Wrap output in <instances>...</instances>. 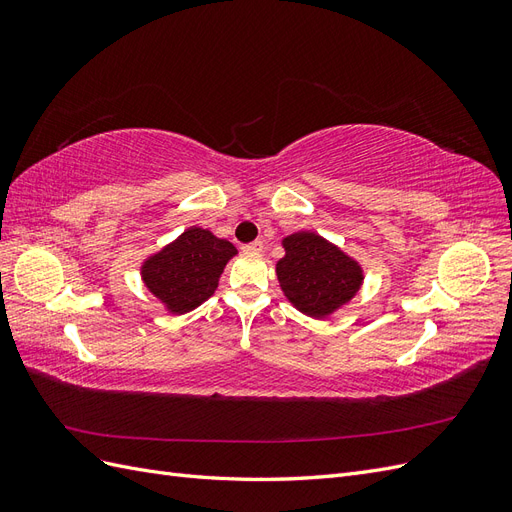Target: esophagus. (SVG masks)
<instances>
[{
  "label": "esophagus",
  "instance_id": "esophagus-1",
  "mask_svg": "<svg viewBox=\"0 0 512 512\" xmlns=\"http://www.w3.org/2000/svg\"><path fill=\"white\" fill-rule=\"evenodd\" d=\"M243 252H247V254H260L262 252V241H252V243L243 245Z\"/></svg>",
  "mask_w": 512,
  "mask_h": 512
}]
</instances>
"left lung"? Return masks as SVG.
<instances>
[{"label":"left lung","mask_w":512,"mask_h":512,"mask_svg":"<svg viewBox=\"0 0 512 512\" xmlns=\"http://www.w3.org/2000/svg\"><path fill=\"white\" fill-rule=\"evenodd\" d=\"M284 258L275 275L288 303L307 318L327 320L359 294L365 271L354 256L318 232L299 230L282 239Z\"/></svg>","instance_id":"obj_1"}]
</instances>
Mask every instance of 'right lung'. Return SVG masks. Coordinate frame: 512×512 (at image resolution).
Instances as JSON below:
<instances>
[{
	"label": "right lung",
	"mask_w": 512,
	"mask_h": 512,
	"mask_svg": "<svg viewBox=\"0 0 512 512\" xmlns=\"http://www.w3.org/2000/svg\"><path fill=\"white\" fill-rule=\"evenodd\" d=\"M237 254L235 245L215 237L209 228L190 226L145 256L141 280L168 314L183 316L213 297L224 267Z\"/></svg>",
	"instance_id": "obj_1"
}]
</instances>
